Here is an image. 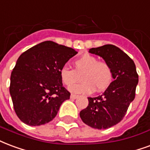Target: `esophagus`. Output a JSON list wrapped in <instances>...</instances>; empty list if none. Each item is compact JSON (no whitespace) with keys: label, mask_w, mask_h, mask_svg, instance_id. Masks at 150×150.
Instances as JSON below:
<instances>
[{"label":"esophagus","mask_w":150,"mask_h":150,"mask_svg":"<svg viewBox=\"0 0 150 150\" xmlns=\"http://www.w3.org/2000/svg\"><path fill=\"white\" fill-rule=\"evenodd\" d=\"M78 98V95H73V94L71 95V98H72V99H75V98Z\"/></svg>","instance_id":"34e87169"}]
</instances>
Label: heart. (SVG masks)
Returning a JSON list of instances; mask_svg holds the SVG:
<instances>
[{
  "instance_id": "1",
  "label": "heart",
  "mask_w": 150,
  "mask_h": 150,
  "mask_svg": "<svg viewBox=\"0 0 150 150\" xmlns=\"http://www.w3.org/2000/svg\"><path fill=\"white\" fill-rule=\"evenodd\" d=\"M74 69L67 67H62L59 75L62 83L67 86H71L80 80L83 82L70 86L69 90L74 93H91L103 91L108 88L113 80V70L107 62L98 60L95 55L83 54L73 61Z\"/></svg>"
}]
</instances>
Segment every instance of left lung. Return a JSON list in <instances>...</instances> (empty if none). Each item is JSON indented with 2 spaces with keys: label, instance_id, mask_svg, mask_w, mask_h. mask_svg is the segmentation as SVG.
<instances>
[{
  "label": "left lung",
  "instance_id": "8db88e82",
  "mask_svg": "<svg viewBox=\"0 0 150 150\" xmlns=\"http://www.w3.org/2000/svg\"><path fill=\"white\" fill-rule=\"evenodd\" d=\"M89 52L103 57L111 66L114 81L102 95L88 98V106L79 115L92 128L108 129L120 122L126 115L135 98L138 75L133 59L115 45L91 48Z\"/></svg>",
  "mask_w": 150,
  "mask_h": 150
}]
</instances>
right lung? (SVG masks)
<instances>
[{"mask_svg": "<svg viewBox=\"0 0 150 150\" xmlns=\"http://www.w3.org/2000/svg\"><path fill=\"white\" fill-rule=\"evenodd\" d=\"M71 47L44 41L20 55L10 78L9 91L17 117L28 126H40L56 116L69 99L59 71L77 54Z\"/></svg>", "mask_w": 150, "mask_h": 150, "instance_id": "right-lung-1", "label": "right lung"}]
</instances>
